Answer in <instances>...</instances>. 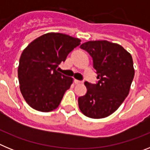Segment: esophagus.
<instances>
[{"instance_id":"esophagus-1","label":"esophagus","mask_w":150,"mask_h":150,"mask_svg":"<svg viewBox=\"0 0 150 150\" xmlns=\"http://www.w3.org/2000/svg\"><path fill=\"white\" fill-rule=\"evenodd\" d=\"M83 83V82L82 81H79V80H78V79H74V83H75V84H81V83Z\"/></svg>"}]
</instances>
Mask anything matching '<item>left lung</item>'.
I'll return each instance as SVG.
<instances>
[{"label": "left lung", "mask_w": 150, "mask_h": 150, "mask_svg": "<svg viewBox=\"0 0 150 150\" xmlns=\"http://www.w3.org/2000/svg\"><path fill=\"white\" fill-rule=\"evenodd\" d=\"M93 59L100 79L97 84L85 82L87 92L78 98L79 110L92 119L109 116L129 93L134 76L133 59L122 46L107 40H91L80 46Z\"/></svg>", "instance_id": "left-lung-1"}]
</instances>
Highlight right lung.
Instances as JSON below:
<instances>
[{
	"instance_id": "add662e5",
	"label": "right lung",
	"mask_w": 150,
	"mask_h": 150,
	"mask_svg": "<svg viewBox=\"0 0 150 150\" xmlns=\"http://www.w3.org/2000/svg\"><path fill=\"white\" fill-rule=\"evenodd\" d=\"M80 41L64 34L47 33L23 50L18 67L19 88L33 109L50 112L59 107L74 79L59 73L57 67Z\"/></svg>"
}]
</instances>
